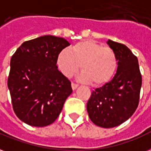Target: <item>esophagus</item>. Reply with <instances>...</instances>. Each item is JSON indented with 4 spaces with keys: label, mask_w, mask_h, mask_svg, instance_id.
<instances>
[{
    "label": "esophagus",
    "mask_w": 151,
    "mask_h": 151,
    "mask_svg": "<svg viewBox=\"0 0 151 151\" xmlns=\"http://www.w3.org/2000/svg\"><path fill=\"white\" fill-rule=\"evenodd\" d=\"M78 86H79V85H78L77 83H71V88H72V89H73V90H76V89L78 88Z\"/></svg>",
    "instance_id": "obj_1"
}]
</instances>
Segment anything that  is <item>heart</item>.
Segmentation results:
<instances>
[{
  "label": "heart",
  "instance_id": "heart-1",
  "mask_svg": "<svg viewBox=\"0 0 151 151\" xmlns=\"http://www.w3.org/2000/svg\"><path fill=\"white\" fill-rule=\"evenodd\" d=\"M56 64L63 76H73L80 67L83 72L80 80L96 87L104 86L116 74L118 60L111 48L103 47L92 40H83L68 50H62L56 59Z\"/></svg>",
  "mask_w": 151,
  "mask_h": 151
}]
</instances>
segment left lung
<instances>
[{
	"mask_svg": "<svg viewBox=\"0 0 151 151\" xmlns=\"http://www.w3.org/2000/svg\"><path fill=\"white\" fill-rule=\"evenodd\" d=\"M107 43L116 54L117 70L111 81L92 91L87 111L95 125L113 128L127 121L136 110L142 76L137 58L128 47L109 39Z\"/></svg>",
	"mask_w": 151,
	"mask_h": 151,
	"instance_id": "1",
	"label": "left lung"
}]
</instances>
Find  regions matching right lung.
<instances>
[{
    "label": "right lung",
    "mask_w": 151,
    "mask_h": 151,
    "mask_svg": "<svg viewBox=\"0 0 151 151\" xmlns=\"http://www.w3.org/2000/svg\"><path fill=\"white\" fill-rule=\"evenodd\" d=\"M70 43L44 35L24 42L12 56L8 78L14 113L27 125L52 124L71 95V82L58 70L59 53Z\"/></svg>",
    "instance_id": "obj_1"
}]
</instances>
